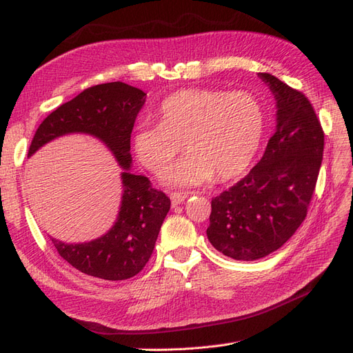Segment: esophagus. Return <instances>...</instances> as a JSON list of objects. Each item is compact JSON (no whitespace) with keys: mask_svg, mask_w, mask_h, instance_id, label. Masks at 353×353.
<instances>
[{"mask_svg":"<svg viewBox=\"0 0 353 353\" xmlns=\"http://www.w3.org/2000/svg\"><path fill=\"white\" fill-rule=\"evenodd\" d=\"M187 199V196H184L183 193H172L170 194V201H172V206H178L181 203H184V200Z\"/></svg>","mask_w":353,"mask_h":353,"instance_id":"1","label":"esophagus"}]
</instances>
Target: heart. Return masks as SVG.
Returning <instances> with one entry per match:
<instances>
[{"mask_svg": "<svg viewBox=\"0 0 353 353\" xmlns=\"http://www.w3.org/2000/svg\"><path fill=\"white\" fill-rule=\"evenodd\" d=\"M159 123H138L132 150L145 169L159 174L183 143L187 156L162 175L169 187L190 188L240 176L262 141L265 116L252 94L213 90H181L160 103Z\"/></svg>", "mask_w": 353, "mask_h": 353, "instance_id": "1", "label": "heart"}]
</instances>
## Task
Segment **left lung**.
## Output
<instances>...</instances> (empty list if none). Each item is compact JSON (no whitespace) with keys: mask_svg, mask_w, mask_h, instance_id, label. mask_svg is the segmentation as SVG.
I'll return each mask as SVG.
<instances>
[{"mask_svg":"<svg viewBox=\"0 0 353 353\" xmlns=\"http://www.w3.org/2000/svg\"><path fill=\"white\" fill-rule=\"evenodd\" d=\"M275 100V132L248 176L212 199L213 248L236 261L279 250L303 222L323 162L324 132L302 92L258 73Z\"/></svg>","mask_w":353,"mask_h":353,"instance_id":"8db88e82","label":"left lung"}]
</instances>
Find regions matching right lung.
<instances>
[{"label": "right lung", "instance_id": "1", "mask_svg": "<svg viewBox=\"0 0 353 353\" xmlns=\"http://www.w3.org/2000/svg\"><path fill=\"white\" fill-rule=\"evenodd\" d=\"M145 92L123 82L95 85L61 104L39 125L28 157L41 147L70 134L90 135L103 143L121 166L122 196L112 228L85 243L51 241L78 271L108 281L128 280L150 259L170 200L150 181L131 172V134Z\"/></svg>", "mask_w": 353, "mask_h": 353}]
</instances>
